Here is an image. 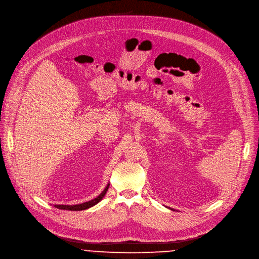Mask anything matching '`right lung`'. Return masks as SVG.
<instances>
[{
	"label": "right lung",
	"instance_id": "1",
	"mask_svg": "<svg viewBox=\"0 0 259 259\" xmlns=\"http://www.w3.org/2000/svg\"><path fill=\"white\" fill-rule=\"evenodd\" d=\"M108 187H109V185L106 186V188L102 191V193H101L99 196H97L96 198H94V199H92V200H90V201H88V202H83V203H80V204H74V205L56 204L55 206H56L57 208H60V209H67V210H82V209H87V208H89V207H91V206H93V205H95L96 203H98V202L104 197V195L106 194V192H107V190H108Z\"/></svg>",
	"mask_w": 259,
	"mask_h": 259
}]
</instances>
